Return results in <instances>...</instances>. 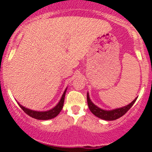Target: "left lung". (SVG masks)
I'll use <instances>...</instances> for the list:
<instances>
[{"label":"left lung","instance_id":"obj_1","mask_svg":"<svg viewBox=\"0 0 152 152\" xmlns=\"http://www.w3.org/2000/svg\"><path fill=\"white\" fill-rule=\"evenodd\" d=\"M137 98L138 97H136V99L132 102H131L129 104L126 105V107L111 110V111H106V110L101 109L100 108H99L96 105H95L90 99L88 93H87V102H88V106L90 111L95 116L104 120H115L120 118V117H122V115H124L130 109V108L135 103Z\"/></svg>","mask_w":152,"mask_h":152}]
</instances>
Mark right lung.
Listing matches in <instances>:
<instances>
[{"label":"right lung","mask_w":152,"mask_h":152,"mask_svg":"<svg viewBox=\"0 0 152 152\" xmlns=\"http://www.w3.org/2000/svg\"><path fill=\"white\" fill-rule=\"evenodd\" d=\"M66 89L65 90V91H64V94L62 95V97L61 99H60L59 102L53 108V109L49 110V111H32V110H30L29 109H27L26 107H23V106L20 105L19 103L18 104V105L20 106V107L23 109V111L26 113L28 114V115H30V117L35 118V119H37V120H42L52 119V118H55L56 116L60 113V111H61L62 108H63Z\"/></svg>","instance_id":"1"}]
</instances>
